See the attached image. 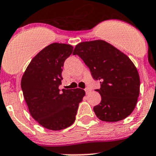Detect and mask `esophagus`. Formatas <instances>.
<instances>
[{
    "label": "esophagus",
    "instance_id": "34e87169",
    "mask_svg": "<svg viewBox=\"0 0 156 156\" xmlns=\"http://www.w3.org/2000/svg\"><path fill=\"white\" fill-rule=\"evenodd\" d=\"M85 90V92H86V94H89V93L90 92V90L89 89V88H86V89L85 90Z\"/></svg>",
    "mask_w": 156,
    "mask_h": 156
}]
</instances>
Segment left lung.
I'll use <instances>...</instances> for the list:
<instances>
[{"label": "left lung", "instance_id": "left-lung-1", "mask_svg": "<svg viewBox=\"0 0 156 156\" xmlns=\"http://www.w3.org/2000/svg\"><path fill=\"white\" fill-rule=\"evenodd\" d=\"M87 66L93 78L100 81L96 90L101 96L94 106L96 115L103 122L123 120L135 108L140 94V76L126 54L103 40L81 42L74 49Z\"/></svg>", "mask_w": 156, "mask_h": 156}]
</instances>
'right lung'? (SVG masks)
Wrapping results in <instances>:
<instances>
[{
    "label": "right lung",
    "instance_id": "add662e5",
    "mask_svg": "<svg viewBox=\"0 0 156 156\" xmlns=\"http://www.w3.org/2000/svg\"><path fill=\"white\" fill-rule=\"evenodd\" d=\"M72 51L73 47L67 44L48 45L31 59L22 77L21 87L31 117L49 130L71 126L85 96L80 88L59 89L64 62Z\"/></svg>",
    "mask_w": 156,
    "mask_h": 156
}]
</instances>
